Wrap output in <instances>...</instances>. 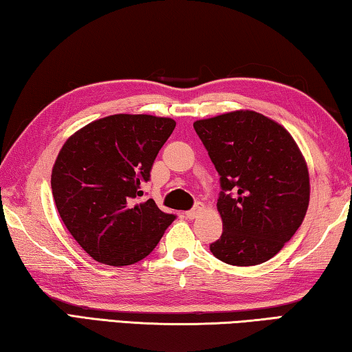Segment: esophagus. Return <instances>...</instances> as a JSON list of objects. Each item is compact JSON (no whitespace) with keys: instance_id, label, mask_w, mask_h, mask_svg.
<instances>
[{"instance_id":"esophagus-1","label":"esophagus","mask_w":352,"mask_h":352,"mask_svg":"<svg viewBox=\"0 0 352 352\" xmlns=\"http://www.w3.org/2000/svg\"><path fill=\"white\" fill-rule=\"evenodd\" d=\"M201 212H203V204L198 203L192 210L186 212V218H188V220H193V218H197L201 214Z\"/></svg>"}]
</instances>
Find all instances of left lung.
<instances>
[{"label":"left lung","mask_w":352,"mask_h":352,"mask_svg":"<svg viewBox=\"0 0 352 352\" xmlns=\"http://www.w3.org/2000/svg\"><path fill=\"white\" fill-rule=\"evenodd\" d=\"M193 128L220 175L221 237L210 251L221 262L251 267L284 248L306 217L309 170L290 132L254 111L198 120Z\"/></svg>","instance_id":"left-lung-1"}]
</instances>
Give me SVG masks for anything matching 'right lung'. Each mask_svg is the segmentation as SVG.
<instances>
[{
  "instance_id": "1",
  "label": "right lung",
  "mask_w": 352,
  "mask_h": 352,
  "mask_svg": "<svg viewBox=\"0 0 352 352\" xmlns=\"http://www.w3.org/2000/svg\"><path fill=\"white\" fill-rule=\"evenodd\" d=\"M176 122L117 113L91 122L63 143L51 190L68 232L96 262L124 267L145 258L175 215L142 201L154 159Z\"/></svg>"
}]
</instances>
